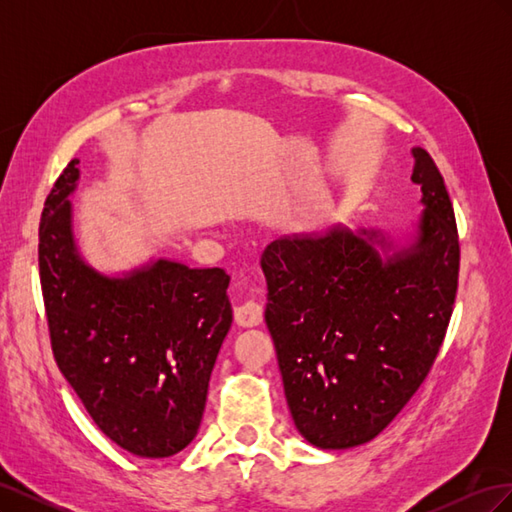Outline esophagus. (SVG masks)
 <instances>
[{"instance_id":"esophagus-1","label":"esophagus","mask_w":512,"mask_h":512,"mask_svg":"<svg viewBox=\"0 0 512 512\" xmlns=\"http://www.w3.org/2000/svg\"><path fill=\"white\" fill-rule=\"evenodd\" d=\"M235 320L239 327H258L262 322V307L254 301H245L235 307Z\"/></svg>"}]
</instances>
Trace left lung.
Returning <instances> with one entry per match:
<instances>
[{
  "label": "left lung",
  "instance_id": "obj_1",
  "mask_svg": "<svg viewBox=\"0 0 512 512\" xmlns=\"http://www.w3.org/2000/svg\"><path fill=\"white\" fill-rule=\"evenodd\" d=\"M427 207L418 237L380 258L378 230L335 226L275 239L262 254L265 320L294 425L318 448L376 438L425 382L459 282L453 203L436 162L412 149Z\"/></svg>",
  "mask_w": 512,
  "mask_h": 512
}]
</instances>
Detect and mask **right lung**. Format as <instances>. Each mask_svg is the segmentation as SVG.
I'll return each mask as SVG.
<instances>
[{"mask_svg": "<svg viewBox=\"0 0 512 512\" xmlns=\"http://www.w3.org/2000/svg\"><path fill=\"white\" fill-rule=\"evenodd\" d=\"M72 160L40 218L38 265L51 348L61 374L106 438L138 457L188 446L205 412L211 369L230 329V275L158 260L104 277L81 260L68 196Z\"/></svg>", "mask_w": 512, "mask_h": 512, "instance_id": "1", "label": "right lung"}]
</instances>
